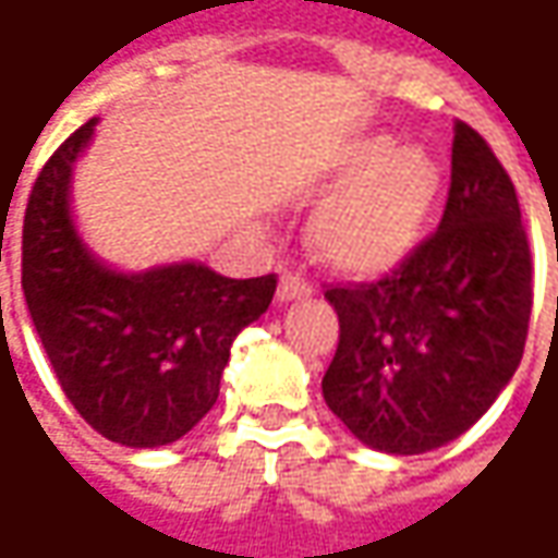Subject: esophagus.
<instances>
[{"label": "esophagus", "mask_w": 558, "mask_h": 558, "mask_svg": "<svg viewBox=\"0 0 558 558\" xmlns=\"http://www.w3.org/2000/svg\"><path fill=\"white\" fill-rule=\"evenodd\" d=\"M307 294H313L311 282L301 272L286 269L282 279H279V301H294V298H307Z\"/></svg>", "instance_id": "34e87169"}]
</instances>
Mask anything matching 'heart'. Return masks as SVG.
<instances>
[{"label":"heart","mask_w":558,"mask_h":558,"mask_svg":"<svg viewBox=\"0 0 558 558\" xmlns=\"http://www.w3.org/2000/svg\"><path fill=\"white\" fill-rule=\"evenodd\" d=\"M311 226L323 267L373 279L397 269L422 245L440 198V167L422 145H391L385 136L344 142Z\"/></svg>","instance_id":"obj_1"}]
</instances>
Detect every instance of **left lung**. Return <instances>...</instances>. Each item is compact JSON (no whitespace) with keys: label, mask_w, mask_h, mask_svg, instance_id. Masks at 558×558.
<instances>
[{"label":"left lung","mask_w":558,"mask_h":558,"mask_svg":"<svg viewBox=\"0 0 558 558\" xmlns=\"http://www.w3.org/2000/svg\"><path fill=\"white\" fill-rule=\"evenodd\" d=\"M531 272L515 185L457 120L438 229L381 279L326 286L338 313L323 375L329 410L363 444L397 457L460 438L519 369Z\"/></svg>","instance_id":"8db88e82"}]
</instances>
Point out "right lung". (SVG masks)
Segmentation results:
<instances>
[{
	"label": "right lung",
	"instance_id": "1",
	"mask_svg": "<svg viewBox=\"0 0 558 558\" xmlns=\"http://www.w3.org/2000/svg\"><path fill=\"white\" fill-rule=\"evenodd\" d=\"M96 120L58 145L31 189L21 286L61 391L101 438L161 447L192 432L220 395L235 335L267 311L276 272L226 279L204 264L114 272L71 223V170Z\"/></svg>",
	"mask_w": 558,
	"mask_h": 558
}]
</instances>
